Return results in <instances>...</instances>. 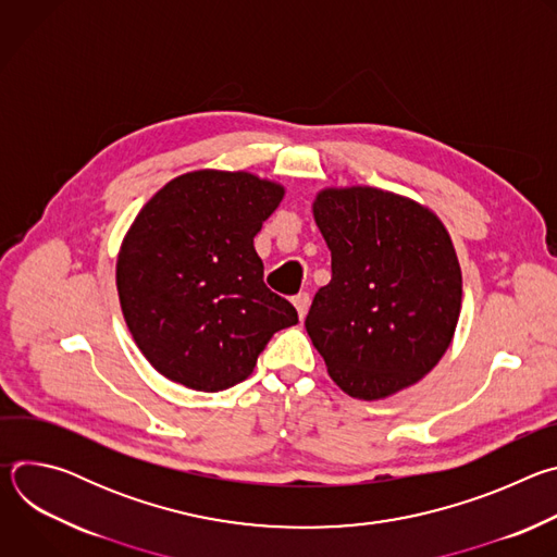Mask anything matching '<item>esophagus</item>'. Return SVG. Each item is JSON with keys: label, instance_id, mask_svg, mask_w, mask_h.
Instances as JSON below:
<instances>
[{"label": "esophagus", "instance_id": "esophagus-1", "mask_svg": "<svg viewBox=\"0 0 557 557\" xmlns=\"http://www.w3.org/2000/svg\"><path fill=\"white\" fill-rule=\"evenodd\" d=\"M293 304H295V308H297L299 320H304L306 312H308V306H310V295H308V293H297V295L293 297Z\"/></svg>", "mask_w": 557, "mask_h": 557}]
</instances>
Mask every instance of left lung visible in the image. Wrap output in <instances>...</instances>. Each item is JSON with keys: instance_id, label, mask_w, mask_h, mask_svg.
<instances>
[{"instance_id": "8db88e82", "label": "left lung", "mask_w": 557, "mask_h": 557, "mask_svg": "<svg viewBox=\"0 0 557 557\" xmlns=\"http://www.w3.org/2000/svg\"><path fill=\"white\" fill-rule=\"evenodd\" d=\"M312 215L333 258L306 331L331 379L376 401L421 381L454 339L462 275L445 224L376 187H326Z\"/></svg>"}]
</instances>
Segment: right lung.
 <instances>
[{"label":"right lung","mask_w":557,"mask_h":557,"mask_svg":"<svg viewBox=\"0 0 557 557\" xmlns=\"http://www.w3.org/2000/svg\"><path fill=\"white\" fill-rule=\"evenodd\" d=\"M249 172L198 170L158 189L116 260L125 324L145 359L174 383L218 392L245 381L297 310L264 284L253 237L284 198Z\"/></svg>","instance_id":"add662e5"}]
</instances>
